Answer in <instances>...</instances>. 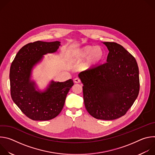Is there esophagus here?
Wrapping results in <instances>:
<instances>
[{
	"instance_id": "34e87169",
	"label": "esophagus",
	"mask_w": 155,
	"mask_h": 155,
	"mask_svg": "<svg viewBox=\"0 0 155 155\" xmlns=\"http://www.w3.org/2000/svg\"><path fill=\"white\" fill-rule=\"evenodd\" d=\"M74 82H75V83H79L81 82V80H80L78 77H77V78H75L74 79Z\"/></svg>"
}]
</instances>
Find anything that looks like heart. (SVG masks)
Instances as JSON below:
<instances>
[{"label":"heart","instance_id":"obj_1","mask_svg":"<svg viewBox=\"0 0 155 155\" xmlns=\"http://www.w3.org/2000/svg\"><path fill=\"white\" fill-rule=\"evenodd\" d=\"M105 54V50L101 46L87 45L76 50L74 57L75 59L81 61L87 56L84 66L86 68H90L100 64L104 59Z\"/></svg>","mask_w":155,"mask_h":155}]
</instances>
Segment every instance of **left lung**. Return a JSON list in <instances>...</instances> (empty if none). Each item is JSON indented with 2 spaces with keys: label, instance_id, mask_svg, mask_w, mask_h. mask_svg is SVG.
Instances as JSON below:
<instances>
[{
  "label": "left lung",
  "instance_id": "obj_1",
  "mask_svg": "<svg viewBox=\"0 0 155 155\" xmlns=\"http://www.w3.org/2000/svg\"><path fill=\"white\" fill-rule=\"evenodd\" d=\"M107 62L80 73L86 109L96 119L112 120L124 116L137 99L139 72L135 58L115 42H104Z\"/></svg>",
  "mask_w": 155,
  "mask_h": 155
}]
</instances>
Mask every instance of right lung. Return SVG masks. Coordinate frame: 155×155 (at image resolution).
<instances>
[{
    "label": "right lung",
    "mask_w": 155,
    "mask_h": 155,
    "mask_svg": "<svg viewBox=\"0 0 155 155\" xmlns=\"http://www.w3.org/2000/svg\"><path fill=\"white\" fill-rule=\"evenodd\" d=\"M60 46L58 41H37L22 47L13 61L10 70L12 100L26 117L32 120L46 121L57 117L64 107L67 94L74 85L70 79L64 82L52 81L45 92L35 90L30 81L33 66L43 54L54 53Z\"/></svg>",
    "instance_id": "right-lung-1"
}]
</instances>
